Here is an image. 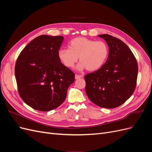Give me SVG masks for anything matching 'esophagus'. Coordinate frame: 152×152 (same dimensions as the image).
Returning a JSON list of instances; mask_svg holds the SVG:
<instances>
[{
    "instance_id": "esophagus-1",
    "label": "esophagus",
    "mask_w": 152,
    "mask_h": 152,
    "mask_svg": "<svg viewBox=\"0 0 152 152\" xmlns=\"http://www.w3.org/2000/svg\"><path fill=\"white\" fill-rule=\"evenodd\" d=\"M75 79L76 80H77V79H80V78H82V75H75Z\"/></svg>"
}]
</instances>
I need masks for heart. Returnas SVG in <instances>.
Listing matches in <instances>:
<instances>
[{"instance_id": "heart-1", "label": "heart", "mask_w": 152, "mask_h": 152, "mask_svg": "<svg viewBox=\"0 0 152 152\" xmlns=\"http://www.w3.org/2000/svg\"><path fill=\"white\" fill-rule=\"evenodd\" d=\"M109 48L104 41H96L83 37L72 39L69 48H62L58 51V57L66 67L74 66L79 58L80 63L77 66L80 71L87 69L96 71L102 67L108 58Z\"/></svg>"}]
</instances>
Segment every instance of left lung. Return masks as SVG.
<instances>
[{
    "instance_id": "left-lung-1",
    "label": "left lung",
    "mask_w": 152,
    "mask_h": 152,
    "mask_svg": "<svg viewBox=\"0 0 152 152\" xmlns=\"http://www.w3.org/2000/svg\"><path fill=\"white\" fill-rule=\"evenodd\" d=\"M99 37L108 45V57L98 70L85 75L86 93L96 105L113 108L125 103L134 93L138 67L134 54L121 40L108 34Z\"/></svg>"
}]
</instances>
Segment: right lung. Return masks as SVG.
Segmentation results:
<instances>
[{"instance_id":"1","label":"right lung","mask_w":152,"mask_h":152,"mask_svg":"<svg viewBox=\"0 0 152 152\" xmlns=\"http://www.w3.org/2000/svg\"><path fill=\"white\" fill-rule=\"evenodd\" d=\"M62 36L42 35L27 44L18 56L15 77L18 93L30 107L48 112L61 105L75 74L61 62Z\"/></svg>"}]
</instances>
